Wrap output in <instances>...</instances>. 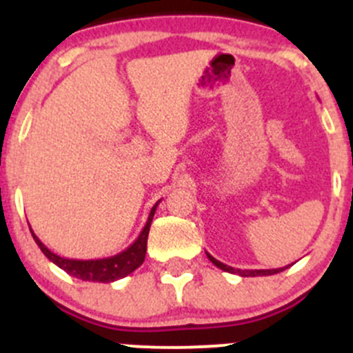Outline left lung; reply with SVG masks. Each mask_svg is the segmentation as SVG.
<instances>
[{
	"instance_id": "1",
	"label": "left lung",
	"mask_w": 353,
	"mask_h": 353,
	"mask_svg": "<svg viewBox=\"0 0 353 353\" xmlns=\"http://www.w3.org/2000/svg\"><path fill=\"white\" fill-rule=\"evenodd\" d=\"M206 256H208V259L216 266V268L223 270V272H229V273H237L239 276H268V275H275V273L283 272V270L287 268L285 266V268H275V270H236V268H232V266L223 265L222 261L215 259L212 254H208V252H206Z\"/></svg>"
}]
</instances>
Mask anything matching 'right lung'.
<instances>
[{"mask_svg":"<svg viewBox=\"0 0 353 353\" xmlns=\"http://www.w3.org/2000/svg\"><path fill=\"white\" fill-rule=\"evenodd\" d=\"M160 199L155 203L154 208L150 210V215H148L147 223L141 229L140 236L134 239L133 244L128 245L124 251L117 252V254L109 256V258H101V259H68L61 258V256L54 254L51 249L46 248L41 243L37 236L34 234V230L30 229L32 237L37 243L41 251L44 252L46 258L49 261L54 263L56 266H59L61 270H65L68 275L74 276V279L85 280V282H101V283H110L116 282V280L124 279L130 273H133L138 266H141V263L145 261V254H147V241H148V232H150L152 220H154L155 210L159 206Z\"/></svg>","mask_w":353,"mask_h":353,"instance_id":"1","label":"right lung"}]
</instances>
